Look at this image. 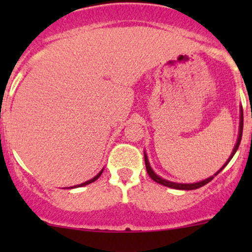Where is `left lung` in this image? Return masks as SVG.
I'll list each match as a JSON object with an SVG mask.
<instances>
[{"mask_svg": "<svg viewBox=\"0 0 252 252\" xmlns=\"http://www.w3.org/2000/svg\"><path fill=\"white\" fill-rule=\"evenodd\" d=\"M243 126H244V117H243V108H241V112H240V129H239L238 142H236L234 150H233V154L230 155V157H229V159H228L227 163H225L224 166H223L222 168H220V171H218L217 173H216L215 175H217L218 173H220V172L222 171V169L224 168V167L227 166L228 163H229V161H230V159H232V157L234 156V154L236 152V150H238L239 145H240V141H241V135H243ZM145 166H146L147 173H149L150 178H151L152 180H155V182L158 183V184L164 185V187L173 188V189H178V190H194V189H197V188L204 187L205 184H207V183H210L211 180H212L213 178H215V177H210V178H207V179L202 180V182L194 183V184H179V183H173V182H168V180H164V179H162V178H159L157 174H155V172L152 171V168H151V167H150V163H149V161H147V156H146V155H145Z\"/></svg>", "mask_w": 252, "mask_h": 252, "instance_id": "obj_1", "label": "left lung"}]
</instances>
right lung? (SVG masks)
I'll return each mask as SVG.
<instances>
[{
  "label": "right lung",
  "instance_id": "1",
  "mask_svg": "<svg viewBox=\"0 0 252 252\" xmlns=\"http://www.w3.org/2000/svg\"><path fill=\"white\" fill-rule=\"evenodd\" d=\"M102 174V171L100 172V173H98L97 175H96V177H94L93 179L91 180H88V182H85V183H83V184H80V185H77V187H84V185H88V184H90V183H93V182H95L96 179H98V177H100V175ZM72 188H75V187H72Z\"/></svg>",
  "mask_w": 252,
  "mask_h": 252
}]
</instances>
